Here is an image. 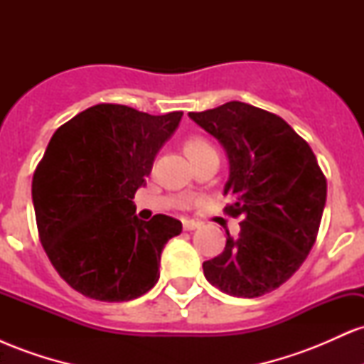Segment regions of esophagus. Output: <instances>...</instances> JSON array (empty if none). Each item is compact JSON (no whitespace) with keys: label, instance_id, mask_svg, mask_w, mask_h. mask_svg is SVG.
Instances as JSON below:
<instances>
[{"label":"esophagus","instance_id":"34e87169","mask_svg":"<svg viewBox=\"0 0 364 364\" xmlns=\"http://www.w3.org/2000/svg\"><path fill=\"white\" fill-rule=\"evenodd\" d=\"M196 228H200V223H196V220H191V219L183 220V229H185V231H193Z\"/></svg>","mask_w":364,"mask_h":364}]
</instances>
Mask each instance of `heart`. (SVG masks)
Instances as JSON below:
<instances>
[{
  "label": "heart",
  "mask_w": 364,
  "mask_h": 364,
  "mask_svg": "<svg viewBox=\"0 0 364 364\" xmlns=\"http://www.w3.org/2000/svg\"><path fill=\"white\" fill-rule=\"evenodd\" d=\"M185 152L188 154V157L195 162L196 159L207 156V154H214L215 149H214V145H212L210 141L205 139V136L193 135V136H190V139H186Z\"/></svg>",
  "instance_id": "obj_1"
}]
</instances>
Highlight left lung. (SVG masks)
Segmentation results:
<instances>
[{
  "instance_id": "left-lung-1",
  "label": "left lung",
  "mask_w": 364,
  "mask_h": 364,
  "mask_svg": "<svg viewBox=\"0 0 364 364\" xmlns=\"http://www.w3.org/2000/svg\"><path fill=\"white\" fill-rule=\"evenodd\" d=\"M224 145L229 179L224 212L241 217V231L203 262L205 279L236 298L277 289L303 265L318 235L327 178L306 140L281 116L231 101L188 112Z\"/></svg>"
}]
</instances>
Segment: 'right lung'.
<instances>
[{
	"instance_id": "obj_1",
	"label": "right lung",
	"mask_w": 364,
	"mask_h": 364,
	"mask_svg": "<svg viewBox=\"0 0 364 364\" xmlns=\"http://www.w3.org/2000/svg\"><path fill=\"white\" fill-rule=\"evenodd\" d=\"M181 116L102 102L49 140L32 178L37 231L60 277L87 298L129 301L159 281L161 253L181 223L140 220L133 198Z\"/></svg>"
}]
</instances>
